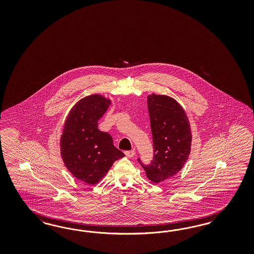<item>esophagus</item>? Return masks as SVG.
<instances>
[{
	"instance_id": "obj_1",
	"label": "esophagus",
	"mask_w": 254,
	"mask_h": 254,
	"mask_svg": "<svg viewBox=\"0 0 254 254\" xmlns=\"http://www.w3.org/2000/svg\"><path fill=\"white\" fill-rule=\"evenodd\" d=\"M125 154H126V156H127V157H133V156L136 154V152H135L134 150H131V151L125 152Z\"/></svg>"
}]
</instances>
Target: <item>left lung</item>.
I'll return each instance as SVG.
<instances>
[{"instance_id": "obj_1", "label": "left lung", "mask_w": 254, "mask_h": 254, "mask_svg": "<svg viewBox=\"0 0 254 254\" xmlns=\"http://www.w3.org/2000/svg\"><path fill=\"white\" fill-rule=\"evenodd\" d=\"M154 160L144 166L146 176L155 184L176 175L184 168L191 152L192 132L189 119L177 100L166 95L147 97Z\"/></svg>"}]
</instances>
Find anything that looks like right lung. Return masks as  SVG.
Wrapping results in <instances>:
<instances>
[{"label":"right lung","mask_w":254,"mask_h":254,"mask_svg":"<svg viewBox=\"0 0 254 254\" xmlns=\"http://www.w3.org/2000/svg\"><path fill=\"white\" fill-rule=\"evenodd\" d=\"M111 103L99 94L86 96L70 109L64 123L60 143L62 160L74 177L87 185L98 184L114 162L125 156L111 135L98 129V121Z\"/></svg>","instance_id":"right-lung-1"}]
</instances>
